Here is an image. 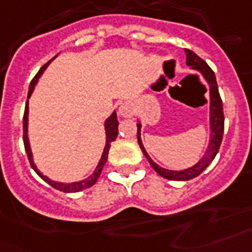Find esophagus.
<instances>
[{
	"label": "esophagus",
	"instance_id": "obj_1",
	"mask_svg": "<svg viewBox=\"0 0 252 252\" xmlns=\"http://www.w3.org/2000/svg\"><path fill=\"white\" fill-rule=\"evenodd\" d=\"M118 114L121 117H124V118H128V117H131L134 114V109H132V106L128 102H124L118 108Z\"/></svg>",
	"mask_w": 252,
	"mask_h": 252
}]
</instances>
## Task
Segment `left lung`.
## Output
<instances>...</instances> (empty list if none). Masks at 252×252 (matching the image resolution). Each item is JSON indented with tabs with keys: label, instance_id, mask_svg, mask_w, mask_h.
<instances>
[{
	"label": "left lung",
	"instance_id": "left-lung-1",
	"mask_svg": "<svg viewBox=\"0 0 252 252\" xmlns=\"http://www.w3.org/2000/svg\"><path fill=\"white\" fill-rule=\"evenodd\" d=\"M185 55H187V65L190 67V69L201 73V76L205 79V81L209 85V97H210V109H209V125H210V139L208 148H206L205 154L202 155L200 160L197 161L196 164L189 167V168L181 169V171H172V169L163 168L160 165H158L155 161L150 158V155L146 151L142 139H140V121H138L136 127H138V143L140 146V150L146 158H147L148 163L151 164L158 175H160L164 179L175 181H187L190 179H194L200 175L208 165L214 160V158L217 155L220 146H221L222 136H223V126H225V118H223V108H222V99L218 92L217 80L216 75L212 71V68L206 64L205 60H202L200 56L188 48H185Z\"/></svg>",
	"mask_w": 252,
	"mask_h": 252
}]
</instances>
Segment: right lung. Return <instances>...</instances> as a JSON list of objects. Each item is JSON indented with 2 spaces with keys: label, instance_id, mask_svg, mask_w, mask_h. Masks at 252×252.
I'll list each match as a JSON object with an SVG mask.
<instances>
[{
  "label": "right lung",
  "instance_id": "right-lung-1",
  "mask_svg": "<svg viewBox=\"0 0 252 252\" xmlns=\"http://www.w3.org/2000/svg\"><path fill=\"white\" fill-rule=\"evenodd\" d=\"M56 56H54L50 62H47V63L44 64L40 69H39V72L35 75L34 79L31 80L27 98H30L31 93L34 92V88L35 85H36V83H38L39 77L43 75V72L46 71V68L50 65V63H51L52 60L55 59ZM27 131H29V99H27L26 108H25V114H23V143H25V150H26L27 158H29V161H30L31 167H32V169H34L35 172L38 173L39 177H42L43 180L46 181L47 184L51 185L52 188H55L58 189V190H62V192H65V193H75V192H80V190H84V189L91 188L92 185L95 184V181H97V179H98L99 175H101V171H102V168H104L105 163H106V160H108V154H109V148H110V143H112L113 140H116L117 135H118V120H117V113L113 112L112 116L105 121L106 143H105L104 153H102V155H101V159H99L98 164H97V167H95L94 172L92 173L91 176H88L87 179H84V180L73 181V183H60V181H54L51 180L50 177H47L46 175H43V173L39 171L38 167H36L34 163V158H32V153H31L30 142H29Z\"/></svg>",
  "mask_w": 252,
  "mask_h": 252
}]
</instances>
